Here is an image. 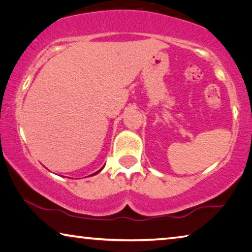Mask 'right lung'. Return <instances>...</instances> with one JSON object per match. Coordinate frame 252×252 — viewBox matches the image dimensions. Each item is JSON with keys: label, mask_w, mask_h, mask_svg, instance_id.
Returning a JSON list of instances; mask_svg holds the SVG:
<instances>
[{"label": "right lung", "mask_w": 252, "mask_h": 252, "mask_svg": "<svg viewBox=\"0 0 252 252\" xmlns=\"http://www.w3.org/2000/svg\"><path fill=\"white\" fill-rule=\"evenodd\" d=\"M101 170H102V168H101V169H100V170H99V171H96V172H95V173H94V175H96V173H99V172H100V171H101Z\"/></svg>", "instance_id": "1"}]
</instances>
